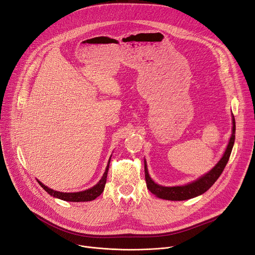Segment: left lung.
Here are the masks:
<instances>
[{
	"label": "left lung",
	"instance_id": "left-lung-1",
	"mask_svg": "<svg viewBox=\"0 0 255 255\" xmlns=\"http://www.w3.org/2000/svg\"><path fill=\"white\" fill-rule=\"evenodd\" d=\"M233 120V128H232V136L228 141L226 149L219 160L209 172L201 175L196 180L188 183L184 186H174V187H165L156 184L153 179L150 177L147 169L146 161L144 160V172H145V180H146V186L148 190L154 194L156 197L166 199V200H172V201H180V200H187L194 197H197L204 192H207L214 184L215 181L219 178L221 173L223 172L224 168L229 160L230 153H232L235 138H236V120L234 114H232Z\"/></svg>",
	"mask_w": 255,
	"mask_h": 255
}]
</instances>
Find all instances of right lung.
I'll use <instances>...</instances> for the list:
<instances>
[{
  "instance_id": "obj_1",
  "label": "right lung",
  "mask_w": 255,
  "mask_h": 255,
  "mask_svg": "<svg viewBox=\"0 0 255 255\" xmlns=\"http://www.w3.org/2000/svg\"><path fill=\"white\" fill-rule=\"evenodd\" d=\"M112 156V155H111ZM111 156L109 159L108 165L106 167V170L102 176V178L100 179V181L95 186H93L90 189H87L85 191H81V192H74V193H64V192H59V191H55L51 188L46 187L45 185H43L40 180L37 179L38 184L43 188V190H45V192H47L50 194L51 196L55 197V198H59L64 201H70V202H82V201H91L94 200L96 197H99L101 194L103 193L104 189H105V185L107 181V175H108V170H109V165H110V161H111Z\"/></svg>"
}]
</instances>
